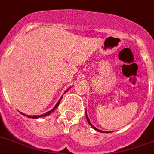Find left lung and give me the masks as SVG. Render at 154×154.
Instances as JSON below:
<instances>
[{
  "label": "left lung",
  "instance_id": "left-lung-1",
  "mask_svg": "<svg viewBox=\"0 0 154 154\" xmlns=\"http://www.w3.org/2000/svg\"><path fill=\"white\" fill-rule=\"evenodd\" d=\"M85 116H86V119H87V122H88V123H89V124H90V126L92 127L93 128H94V129H95L96 131H98V132H103V131H101V130H99V129L96 128H95V127H94V126H93L92 124H91V123H90V119H89V118H88V116H87V114H86V111H85Z\"/></svg>",
  "mask_w": 154,
  "mask_h": 154
}]
</instances>
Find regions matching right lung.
Instances as JSON below:
<instances>
[{
  "label": "right lung",
  "mask_w": 154,
  "mask_h": 154,
  "mask_svg": "<svg viewBox=\"0 0 154 154\" xmlns=\"http://www.w3.org/2000/svg\"><path fill=\"white\" fill-rule=\"evenodd\" d=\"M68 90H69V89H68V90H67L66 91H65V92H67V91H68ZM61 98H62V97H61V98H60V100L58 101V103H56V105L55 106H54L53 108L51 109V111H48V112H47V113L43 114V115H41V116H28L27 117H29V118H33V119H37V118H39V117H43V116H48V115H50V114H51V112H53V111H55V110H56V107H57V106H59V104H60V100H61ZM22 115H23V116H25V114H23V113H22Z\"/></svg>",
  "instance_id": "1"
}]
</instances>
